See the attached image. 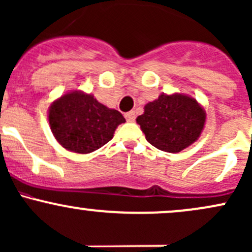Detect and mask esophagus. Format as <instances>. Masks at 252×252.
<instances>
[{"label":"esophagus","mask_w":252,"mask_h":252,"mask_svg":"<svg viewBox=\"0 0 252 252\" xmlns=\"http://www.w3.org/2000/svg\"><path fill=\"white\" fill-rule=\"evenodd\" d=\"M124 117H126V120L128 122H134L135 118H136V115H135L134 111H130V112H126V115H124Z\"/></svg>","instance_id":"34e87169"}]
</instances>
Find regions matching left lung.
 <instances>
[{
    "instance_id": "left-lung-1",
    "label": "left lung",
    "mask_w": 252,
    "mask_h": 252,
    "mask_svg": "<svg viewBox=\"0 0 252 252\" xmlns=\"http://www.w3.org/2000/svg\"><path fill=\"white\" fill-rule=\"evenodd\" d=\"M206 113L193 98L161 94L136 118L146 140L160 151L177 153L191 145L202 131Z\"/></svg>"
}]
</instances>
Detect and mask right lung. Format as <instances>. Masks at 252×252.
Wrapping results in <instances>:
<instances>
[{"label": "right lung", "instance_id": "obj_1", "mask_svg": "<svg viewBox=\"0 0 252 252\" xmlns=\"http://www.w3.org/2000/svg\"><path fill=\"white\" fill-rule=\"evenodd\" d=\"M49 122L63 147L86 154L106 145L126 120L120 111L107 109L92 94L71 92L50 106Z\"/></svg>", "mask_w": 252, "mask_h": 252}]
</instances>
